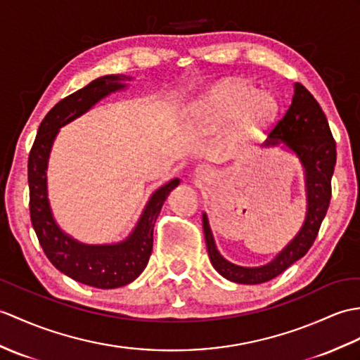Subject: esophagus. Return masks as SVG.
<instances>
[{
  "label": "esophagus",
  "instance_id": "34e87169",
  "mask_svg": "<svg viewBox=\"0 0 360 360\" xmlns=\"http://www.w3.org/2000/svg\"><path fill=\"white\" fill-rule=\"evenodd\" d=\"M196 174H198V176H200V178H207V176H210V174H212L210 167H207V165H199L198 169H196Z\"/></svg>",
  "mask_w": 360,
  "mask_h": 360
}]
</instances>
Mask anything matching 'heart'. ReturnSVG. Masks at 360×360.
Instances as JSON below:
<instances>
[{
	"instance_id": "1",
	"label": "heart",
	"mask_w": 360,
	"mask_h": 360,
	"mask_svg": "<svg viewBox=\"0 0 360 360\" xmlns=\"http://www.w3.org/2000/svg\"><path fill=\"white\" fill-rule=\"evenodd\" d=\"M278 113V103L271 95L261 94L248 82L235 81L216 87L204 101L196 104L193 116L208 124H229L240 120V130L255 133Z\"/></svg>"
}]
</instances>
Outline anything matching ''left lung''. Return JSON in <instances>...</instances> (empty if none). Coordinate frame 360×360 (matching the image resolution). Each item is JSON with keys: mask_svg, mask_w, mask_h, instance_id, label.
Here are the masks:
<instances>
[{"mask_svg": "<svg viewBox=\"0 0 360 360\" xmlns=\"http://www.w3.org/2000/svg\"><path fill=\"white\" fill-rule=\"evenodd\" d=\"M266 144L276 146L282 141L299 156L305 169L308 198L307 219L299 235L276 256L274 261L262 266L247 269L231 264L219 255L214 245L207 214H202L207 252L214 270L225 279L238 283H262L271 281L291 264L305 256L319 233L331 200V178L336 165V141L319 103L300 82L295 84V95L288 110L276 121Z\"/></svg>", "mask_w": 360, "mask_h": 360, "instance_id": "left-lung-1", "label": "left lung"}]
</instances>
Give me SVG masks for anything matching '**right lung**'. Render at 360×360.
<instances>
[{"mask_svg": "<svg viewBox=\"0 0 360 360\" xmlns=\"http://www.w3.org/2000/svg\"><path fill=\"white\" fill-rule=\"evenodd\" d=\"M120 77H103L84 89L61 99L41 121L37 138L30 148L29 208L33 230L49 261L69 278L96 288H118L135 281L144 271L153 248V227L165 198L179 179L167 182L150 198L141 219L129 239L115 245H86L73 240L58 229L47 199L46 170L49 153L58 129L98 103L110 91L124 87Z\"/></svg>", "mask_w": 360, "mask_h": 360, "instance_id": "right-lung-1", "label": "right lung"}]
</instances>
